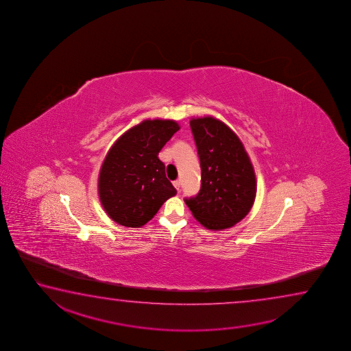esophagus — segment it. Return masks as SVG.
<instances>
[{"mask_svg": "<svg viewBox=\"0 0 351 351\" xmlns=\"http://www.w3.org/2000/svg\"><path fill=\"white\" fill-rule=\"evenodd\" d=\"M173 185H174V188L177 189V191H180V186H182V183H180V180H174L173 182Z\"/></svg>", "mask_w": 351, "mask_h": 351, "instance_id": "esophagus-1", "label": "esophagus"}]
</instances>
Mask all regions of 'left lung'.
<instances>
[{"label": "left lung", "instance_id": "1", "mask_svg": "<svg viewBox=\"0 0 351 351\" xmlns=\"http://www.w3.org/2000/svg\"><path fill=\"white\" fill-rule=\"evenodd\" d=\"M191 128L202 167V188L185 204L202 226L226 230L243 220L254 204V168L239 137L221 120L196 118Z\"/></svg>", "mask_w": 351, "mask_h": 351}]
</instances>
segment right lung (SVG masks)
Segmentation results:
<instances>
[{"label":"right lung","mask_w":351,"mask_h":351,"mask_svg":"<svg viewBox=\"0 0 351 351\" xmlns=\"http://www.w3.org/2000/svg\"><path fill=\"white\" fill-rule=\"evenodd\" d=\"M179 129L174 120H143L108 151L99 172L98 194L103 208L117 223L143 226L163 202L177 194L158 154Z\"/></svg>","instance_id":"obj_1"}]
</instances>
